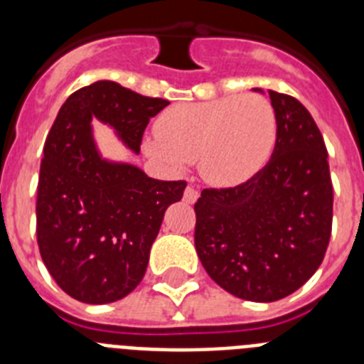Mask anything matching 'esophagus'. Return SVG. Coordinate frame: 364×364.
<instances>
[{
	"label": "esophagus",
	"mask_w": 364,
	"mask_h": 364,
	"mask_svg": "<svg viewBox=\"0 0 364 364\" xmlns=\"http://www.w3.org/2000/svg\"><path fill=\"white\" fill-rule=\"evenodd\" d=\"M198 198V191L193 186H188L184 191V202H188V204H193V202H197Z\"/></svg>",
	"instance_id": "34e87169"
}]
</instances>
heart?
<instances>
[{
	"instance_id": "heart-1",
	"label": "heart",
	"mask_w": 364,
	"mask_h": 364,
	"mask_svg": "<svg viewBox=\"0 0 364 364\" xmlns=\"http://www.w3.org/2000/svg\"><path fill=\"white\" fill-rule=\"evenodd\" d=\"M146 153L171 169L197 159L198 173L213 186L252 178L272 156L277 118L260 95H233L167 107L154 125Z\"/></svg>"
}]
</instances>
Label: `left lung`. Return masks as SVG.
<instances>
[{
  "instance_id": "obj_1",
  "label": "left lung",
  "mask_w": 364,
  "mask_h": 364,
  "mask_svg": "<svg viewBox=\"0 0 364 364\" xmlns=\"http://www.w3.org/2000/svg\"><path fill=\"white\" fill-rule=\"evenodd\" d=\"M268 95L277 118L269 162L244 184L202 189L195 204V247L204 269L231 295L255 302L294 294L317 272L333 215L319 127L294 96Z\"/></svg>"
}]
</instances>
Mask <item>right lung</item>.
<instances>
[{"mask_svg": "<svg viewBox=\"0 0 364 364\" xmlns=\"http://www.w3.org/2000/svg\"><path fill=\"white\" fill-rule=\"evenodd\" d=\"M167 104L102 80L73 92L47 134L38 247L56 284L76 301L107 304L140 284L164 213L186 189L184 180H154L136 166L100 159L92 117L140 153L147 124Z\"/></svg>", "mask_w": 364, "mask_h": 364, "instance_id": "obj_1", "label": "right lung"}]
</instances>
